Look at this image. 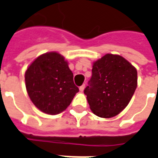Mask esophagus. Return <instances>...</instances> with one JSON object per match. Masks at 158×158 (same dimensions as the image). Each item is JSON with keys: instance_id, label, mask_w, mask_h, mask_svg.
Returning a JSON list of instances; mask_svg holds the SVG:
<instances>
[{"instance_id": "34e87169", "label": "esophagus", "mask_w": 158, "mask_h": 158, "mask_svg": "<svg viewBox=\"0 0 158 158\" xmlns=\"http://www.w3.org/2000/svg\"><path fill=\"white\" fill-rule=\"evenodd\" d=\"M84 89H85V84H83L82 86L79 87V91H80V92H84Z\"/></svg>"}]
</instances>
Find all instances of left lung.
Returning a JSON list of instances; mask_svg holds the SVG:
<instances>
[{"mask_svg":"<svg viewBox=\"0 0 158 158\" xmlns=\"http://www.w3.org/2000/svg\"><path fill=\"white\" fill-rule=\"evenodd\" d=\"M89 86L84 90L89 107L102 118L117 115L137 88V69L120 55L106 54L93 63Z\"/></svg>","mask_w":158,"mask_h":158,"instance_id":"1","label":"left lung"}]
</instances>
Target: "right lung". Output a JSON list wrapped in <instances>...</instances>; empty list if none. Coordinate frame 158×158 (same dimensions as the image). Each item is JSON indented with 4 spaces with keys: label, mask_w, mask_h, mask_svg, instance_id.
I'll return each instance as SVG.
<instances>
[{
    "label": "right lung",
    "mask_w": 158,
    "mask_h": 158,
    "mask_svg": "<svg viewBox=\"0 0 158 158\" xmlns=\"http://www.w3.org/2000/svg\"><path fill=\"white\" fill-rule=\"evenodd\" d=\"M69 63L57 52L38 56L24 74L26 90L38 110L48 115L64 111L79 92Z\"/></svg>",
    "instance_id": "add662e5"
}]
</instances>
